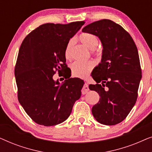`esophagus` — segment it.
Masks as SVG:
<instances>
[{
  "label": "esophagus",
  "instance_id": "34e87169",
  "mask_svg": "<svg viewBox=\"0 0 152 152\" xmlns=\"http://www.w3.org/2000/svg\"><path fill=\"white\" fill-rule=\"evenodd\" d=\"M88 91H89V88H88V84L85 83L84 86H83V88L82 89V93L83 95H85L87 92H88Z\"/></svg>",
  "mask_w": 152,
  "mask_h": 152
}]
</instances>
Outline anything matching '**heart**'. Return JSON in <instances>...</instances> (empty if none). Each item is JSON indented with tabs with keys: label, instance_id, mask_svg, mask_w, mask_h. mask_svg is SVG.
Segmentation results:
<instances>
[{
	"label": "heart",
	"instance_id": "obj_1",
	"mask_svg": "<svg viewBox=\"0 0 152 152\" xmlns=\"http://www.w3.org/2000/svg\"><path fill=\"white\" fill-rule=\"evenodd\" d=\"M79 40L88 48L95 55H100L101 50L97 48L99 44V39L95 34L89 32H83L79 37ZM74 45V40H70L66 44L64 50V57L66 60H70L72 58V51ZM95 62L88 61L85 62L75 61L70 66L72 75L78 77H86L95 67Z\"/></svg>",
	"mask_w": 152,
	"mask_h": 152
}]
</instances>
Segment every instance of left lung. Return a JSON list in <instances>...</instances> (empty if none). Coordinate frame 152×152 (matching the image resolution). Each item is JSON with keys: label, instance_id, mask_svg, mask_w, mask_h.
I'll list each match as a JSON object with an SVG mask.
<instances>
[{"label": "left lung", "instance_id": "8db88e82", "mask_svg": "<svg viewBox=\"0 0 152 152\" xmlns=\"http://www.w3.org/2000/svg\"><path fill=\"white\" fill-rule=\"evenodd\" d=\"M82 32L98 37L103 46L101 63L91 73L97 84L88 86L100 97L92 113L99 123L115 125L125 119L138 97L142 77L138 49L131 35L111 20L93 22Z\"/></svg>", "mask_w": 152, "mask_h": 152}]
</instances>
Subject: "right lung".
<instances>
[{
  "instance_id": "obj_1",
  "label": "right lung",
  "mask_w": 152,
  "mask_h": 152,
  "mask_svg": "<svg viewBox=\"0 0 152 152\" xmlns=\"http://www.w3.org/2000/svg\"><path fill=\"white\" fill-rule=\"evenodd\" d=\"M84 23L43 24L27 35L20 45L14 69L18 99L31 119L40 125L55 126L65 121L81 96L84 81L68 77L60 84L53 75L67 66L66 45Z\"/></svg>"
}]
</instances>
